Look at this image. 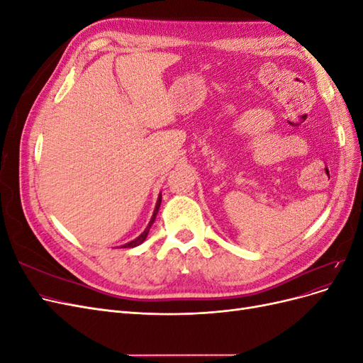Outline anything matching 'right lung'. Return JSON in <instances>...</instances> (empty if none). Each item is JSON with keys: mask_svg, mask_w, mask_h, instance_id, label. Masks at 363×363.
Segmentation results:
<instances>
[{"mask_svg": "<svg viewBox=\"0 0 363 363\" xmlns=\"http://www.w3.org/2000/svg\"><path fill=\"white\" fill-rule=\"evenodd\" d=\"M160 203H162V194H159V199H157V203H156V207H155V212H152V216H151V219H150V223H148V225H147V228L144 230V232H142L136 239H133V240H130V242H127V244H124L123 247L121 248H133V247H138V245H140L142 242H144V240L147 239V236H148V232H150V228H151V225H152V223H155V219H156V215H157V212H159V207H160Z\"/></svg>", "mask_w": 363, "mask_h": 363, "instance_id": "1", "label": "right lung"}]
</instances>
